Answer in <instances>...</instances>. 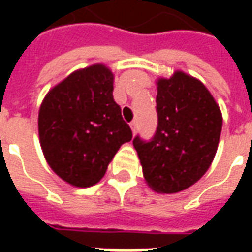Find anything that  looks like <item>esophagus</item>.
Segmentation results:
<instances>
[{
    "instance_id": "1",
    "label": "esophagus",
    "mask_w": 252,
    "mask_h": 252,
    "mask_svg": "<svg viewBox=\"0 0 252 252\" xmlns=\"http://www.w3.org/2000/svg\"><path fill=\"white\" fill-rule=\"evenodd\" d=\"M129 126H131V129H132V133L135 135L136 133V128H137V124H136V121H132L131 124H129Z\"/></svg>"
}]
</instances>
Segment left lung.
<instances>
[{
    "instance_id": "1",
    "label": "left lung",
    "mask_w": 252,
    "mask_h": 252,
    "mask_svg": "<svg viewBox=\"0 0 252 252\" xmlns=\"http://www.w3.org/2000/svg\"><path fill=\"white\" fill-rule=\"evenodd\" d=\"M158 128L151 142L133 147L144 181L154 191L173 194L194 185L211 167L222 126L221 110L205 85L177 70L157 81Z\"/></svg>"
}]
</instances>
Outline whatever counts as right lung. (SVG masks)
Returning <instances> with one entry per match:
<instances>
[{"mask_svg": "<svg viewBox=\"0 0 252 252\" xmlns=\"http://www.w3.org/2000/svg\"><path fill=\"white\" fill-rule=\"evenodd\" d=\"M113 72L95 63L71 72L47 93L39 109V139L47 163L64 182L89 188L132 139L113 99Z\"/></svg>", "mask_w": 252, "mask_h": 252, "instance_id": "add662e5", "label": "right lung"}]
</instances>
